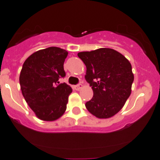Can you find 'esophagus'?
Instances as JSON below:
<instances>
[{
	"label": "esophagus",
	"mask_w": 160,
	"mask_h": 160,
	"mask_svg": "<svg viewBox=\"0 0 160 160\" xmlns=\"http://www.w3.org/2000/svg\"><path fill=\"white\" fill-rule=\"evenodd\" d=\"M82 86L83 85H82L81 84H76V85L73 86V88H74L76 90H80V88H82Z\"/></svg>",
	"instance_id": "obj_1"
}]
</instances>
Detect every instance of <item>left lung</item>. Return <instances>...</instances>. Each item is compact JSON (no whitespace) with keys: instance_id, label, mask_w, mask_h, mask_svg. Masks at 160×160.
<instances>
[{"instance_id":"left-lung-1","label":"left lung","mask_w":160,"mask_h":160,"mask_svg":"<svg viewBox=\"0 0 160 160\" xmlns=\"http://www.w3.org/2000/svg\"><path fill=\"white\" fill-rule=\"evenodd\" d=\"M87 68L86 80L93 97L85 103L92 115L109 118L118 113L131 93L134 81L130 63L124 55L110 48L78 53Z\"/></svg>"}]
</instances>
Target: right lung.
Here are the masks:
<instances>
[{
    "label": "right lung",
    "mask_w": 160,
    "mask_h": 160,
    "mask_svg": "<svg viewBox=\"0 0 160 160\" xmlns=\"http://www.w3.org/2000/svg\"><path fill=\"white\" fill-rule=\"evenodd\" d=\"M68 54L51 47L34 52L23 63L19 77L22 95L41 120L55 121L66 110L72 90L59 80L66 76L63 63Z\"/></svg>",
    "instance_id": "right-lung-1"
}]
</instances>
